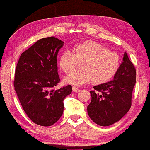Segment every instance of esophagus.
Wrapping results in <instances>:
<instances>
[{"instance_id":"esophagus-1","label":"esophagus","mask_w":150,"mask_h":150,"mask_svg":"<svg viewBox=\"0 0 150 150\" xmlns=\"http://www.w3.org/2000/svg\"><path fill=\"white\" fill-rule=\"evenodd\" d=\"M72 90H73V92H74V93H78L79 91H80L79 89V88H77L76 87H72Z\"/></svg>"}]
</instances>
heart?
Instances as JSON below:
<instances>
[{
    "label": "heart",
    "mask_w": 150,
    "mask_h": 150,
    "mask_svg": "<svg viewBox=\"0 0 150 150\" xmlns=\"http://www.w3.org/2000/svg\"><path fill=\"white\" fill-rule=\"evenodd\" d=\"M77 61H81V69L66 76L65 83L81 85L92 81L95 85L103 84L115 76L120 65V57L116 53L91 40L74 45L72 52L64 51L59 59V67L65 73H69L75 68Z\"/></svg>",
    "instance_id": "1"
}]
</instances>
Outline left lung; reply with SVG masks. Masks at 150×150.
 Instances as JSON below:
<instances>
[{
  "label": "left lung",
  "mask_w": 150,
  "mask_h": 150,
  "mask_svg": "<svg viewBox=\"0 0 150 150\" xmlns=\"http://www.w3.org/2000/svg\"><path fill=\"white\" fill-rule=\"evenodd\" d=\"M136 73L126 53L112 81L93 87L87 112L99 126H108L120 120L130 110Z\"/></svg>",
  "instance_id": "8db88e82"
}]
</instances>
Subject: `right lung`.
Returning <instances> with one entry per match:
<instances>
[{
  "instance_id": "obj_1",
  "label": "right lung",
  "mask_w": 150,
  "mask_h": 150,
  "mask_svg": "<svg viewBox=\"0 0 150 150\" xmlns=\"http://www.w3.org/2000/svg\"><path fill=\"white\" fill-rule=\"evenodd\" d=\"M63 42L55 37L40 39L21 54L14 86L23 110L33 122L55 124L63 115V100L72 91L70 85L55 90L59 83L57 57Z\"/></svg>"
}]
</instances>
